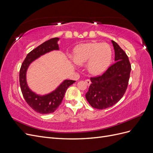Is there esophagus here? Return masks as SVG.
Segmentation results:
<instances>
[{
	"instance_id": "obj_1",
	"label": "esophagus",
	"mask_w": 153,
	"mask_h": 153,
	"mask_svg": "<svg viewBox=\"0 0 153 153\" xmlns=\"http://www.w3.org/2000/svg\"><path fill=\"white\" fill-rule=\"evenodd\" d=\"M85 82H86V84H87V85H89L91 84V80L89 79L85 80Z\"/></svg>"
}]
</instances>
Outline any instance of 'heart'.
<instances>
[{"label": "heart", "instance_id": "obj_1", "mask_svg": "<svg viewBox=\"0 0 153 153\" xmlns=\"http://www.w3.org/2000/svg\"><path fill=\"white\" fill-rule=\"evenodd\" d=\"M112 52L106 43H90L78 47L73 55V61L78 65L88 62V70L92 75L102 73L112 61Z\"/></svg>", "mask_w": 153, "mask_h": 153}]
</instances>
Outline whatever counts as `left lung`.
I'll return each mask as SVG.
<instances>
[{
    "label": "left lung",
    "instance_id": "8db88e82",
    "mask_svg": "<svg viewBox=\"0 0 153 153\" xmlns=\"http://www.w3.org/2000/svg\"><path fill=\"white\" fill-rule=\"evenodd\" d=\"M115 62L101 75L91 78V84L85 98L92 107L103 110L112 106L126 92L131 72V64L124 51L112 41Z\"/></svg>",
    "mask_w": 153,
    "mask_h": 153
}]
</instances>
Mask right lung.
Wrapping results in <instances>:
<instances>
[{"label":"right lung","instance_id":"add662e5","mask_svg":"<svg viewBox=\"0 0 153 153\" xmlns=\"http://www.w3.org/2000/svg\"><path fill=\"white\" fill-rule=\"evenodd\" d=\"M58 38L50 39L32 50L27 54L20 70V85L23 96L30 107L36 112L46 114L55 112L61 104L68 88L75 82V80H66L51 93L39 96L32 92L27 84L26 72L30 64L37 58L54 50H59Z\"/></svg>","mask_w":153,"mask_h":153}]
</instances>
